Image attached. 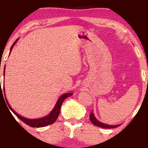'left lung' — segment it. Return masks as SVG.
I'll return each instance as SVG.
<instances>
[{
	"label": "left lung",
	"instance_id": "obj_1",
	"mask_svg": "<svg viewBox=\"0 0 148 148\" xmlns=\"http://www.w3.org/2000/svg\"><path fill=\"white\" fill-rule=\"evenodd\" d=\"M89 120H90L91 122L94 124L96 126L99 127H102V128H114V127H117L120 126V125H107V124H104L100 122L99 121H98L96 119V117H95L94 115L93 112H91L90 113V115H89Z\"/></svg>",
	"mask_w": 148,
	"mask_h": 148
}]
</instances>
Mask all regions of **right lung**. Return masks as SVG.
I'll use <instances>...</instances> for the list:
<instances>
[{"label": "right lung", "mask_w": 148, "mask_h": 148, "mask_svg": "<svg viewBox=\"0 0 148 148\" xmlns=\"http://www.w3.org/2000/svg\"><path fill=\"white\" fill-rule=\"evenodd\" d=\"M18 40V38H17V39L16 40V41L13 43V45H12L11 48H10V52H11V50L13 49V47L14 46L15 44H16V43L17 42ZM3 75H5V68H4ZM0 92L2 93V89H1L0 90ZM2 95H3V93H2ZM4 95H5V92H4ZM71 95H72V93H66V94H64V95H62V96L59 98V99L57 100V102H56L54 107H53V109L52 110V111L51 112L49 113L47 116H46V117H41V118H38V119H28V118H26V117H22V116H21L20 114H18L17 112H16V111H14V110L12 109V107H10V104H8V101H7L6 97H5V100H6L7 104H8V107H9V109L11 110L12 112H13V113H14L15 114H16V116H17L18 118L20 119V120L21 121H23L25 124H26V125H28V126H30V127H45V126H47V125H51V124H53V122L56 120V119H57L58 117H59V112H60L61 107H62V103H63L64 100L66 99L67 97H69L71 96Z\"/></svg>", "instance_id": "obj_1"}]
</instances>
